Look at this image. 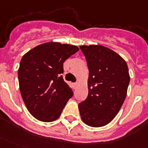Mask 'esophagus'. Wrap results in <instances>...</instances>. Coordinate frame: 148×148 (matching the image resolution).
I'll list each match as a JSON object with an SVG mask.
<instances>
[{"label": "esophagus", "mask_w": 148, "mask_h": 148, "mask_svg": "<svg viewBox=\"0 0 148 148\" xmlns=\"http://www.w3.org/2000/svg\"><path fill=\"white\" fill-rule=\"evenodd\" d=\"M77 85V82H75V83H73V86H74V88H76Z\"/></svg>", "instance_id": "obj_1"}]
</instances>
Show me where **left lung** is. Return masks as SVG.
I'll return each mask as SVG.
<instances>
[{"label":"left lung","mask_w":148,"mask_h":148,"mask_svg":"<svg viewBox=\"0 0 148 148\" xmlns=\"http://www.w3.org/2000/svg\"><path fill=\"white\" fill-rule=\"evenodd\" d=\"M88 65V94L78 104L85 124L100 127L108 124L124 103L130 83L127 63L111 49L101 45L80 46Z\"/></svg>","instance_id":"1"}]
</instances>
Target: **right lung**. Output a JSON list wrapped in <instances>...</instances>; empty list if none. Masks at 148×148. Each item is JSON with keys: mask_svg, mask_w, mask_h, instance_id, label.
Returning <instances> with one entry per match:
<instances>
[{"mask_svg": "<svg viewBox=\"0 0 148 148\" xmlns=\"http://www.w3.org/2000/svg\"><path fill=\"white\" fill-rule=\"evenodd\" d=\"M79 50L77 46L48 42L24 55L18 71L24 103L35 119L45 122L59 118L74 93L64 82L63 63Z\"/></svg>", "mask_w": 148, "mask_h": 148, "instance_id": "right-lung-1", "label": "right lung"}]
</instances>
